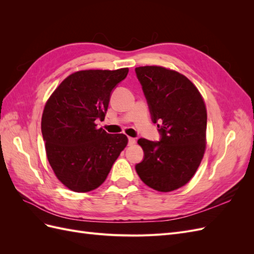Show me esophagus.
<instances>
[{
  "label": "esophagus",
  "instance_id": "34e87169",
  "mask_svg": "<svg viewBox=\"0 0 254 254\" xmlns=\"http://www.w3.org/2000/svg\"><path fill=\"white\" fill-rule=\"evenodd\" d=\"M128 144L129 145L135 144V139H134V137H128Z\"/></svg>",
  "mask_w": 254,
  "mask_h": 254
}]
</instances>
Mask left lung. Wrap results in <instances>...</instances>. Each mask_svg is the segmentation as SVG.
I'll return each mask as SVG.
<instances>
[{"mask_svg": "<svg viewBox=\"0 0 254 254\" xmlns=\"http://www.w3.org/2000/svg\"><path fill=\"white\" fill-rule=\"evenodd\" d=\"M136 77L159 123V142L137 141L144 160L135 165L141 180L159 191H172L191 179L206 142V108L195 84L186 76L158 65L135 67Z\"/></svg>", "mask_w": 254, "mask_h": 254, "instance_id": "obj_1", "label": "left lung"}]
</instances>
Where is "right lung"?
Returning <instances> with one entry per match:
<instances>
[{"label": "right lung", "instance_id": "1", "mask_svg": "<svg viewBox=\"0 0 254 254\" xmlns=\"http://www.w3.org/2000/svg\"><path fill=\"white\" fill-rule=\"evenodd\" d=\"M129 68L84 70L61 82L44 106L41 131L52 170L64 187L77 193L97 189L127 146L125 134L96 128L104 121L110 94Z\"/></svg>", "mask_w": 254, "mask_h": 254}]
</instances>
